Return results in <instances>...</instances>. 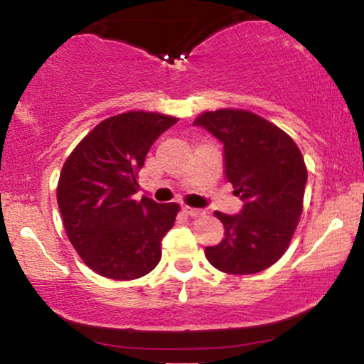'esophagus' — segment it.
<instances>
[{
  "instance_id": "obj_1",
  "label": "esophagus",
  "mask_w": 364,
  "mask_h": 364,
  "mask_svg": "<svg viewBox=\"0 0 364 364\" xmlns=\"http://www.w3.org/2000/svg\"><path fill=\"white\" fill-rule=\"evenodd\" d=\"M183 212L190 217H203L205 215V210L202 208H193V207H183Z\"/></svg>"
}]
</instances>
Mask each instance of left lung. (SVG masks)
Instances as JSON below:
<instances>
[{"mask_svg": "<svg viewBox=\"0 0 364 364\" xmlns=\"http://www.w3.org/2000/svg\"><path fill=\"white\" fill-rule=\"evenodd\" d=\"M195 127L224 145V173L243 200L240 214L215 212L224 240L207 246L205 257L225 274H257L282 257L303 212L306 166L287 133L253 112H203Z\"/></svg>", "mask_w": 364, "mask_h": 364, "instance_id": "1", "label": "left lung"}]
</instances>
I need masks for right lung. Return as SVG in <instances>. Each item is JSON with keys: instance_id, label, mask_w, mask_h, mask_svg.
Instances as JSON below:
<instances>
[{"instance_id": "obj_1", "label": "right lung", "mask_w": 364, "mask_h": 364, "mask_svg": "<svg viewBox=\"0 0 364 364\" xmlns=\"http://www.w3.org/2000/svg\"><path fill=\"white\" fill-rule=\"evenodd\" d=\"M176 121L145 111L112 116L66 159L58 207L73 248L99 275L132 281L161 260L162 237L174 225L179 205L133 195L150 147Z\"/></svg>"}]
</instances>
